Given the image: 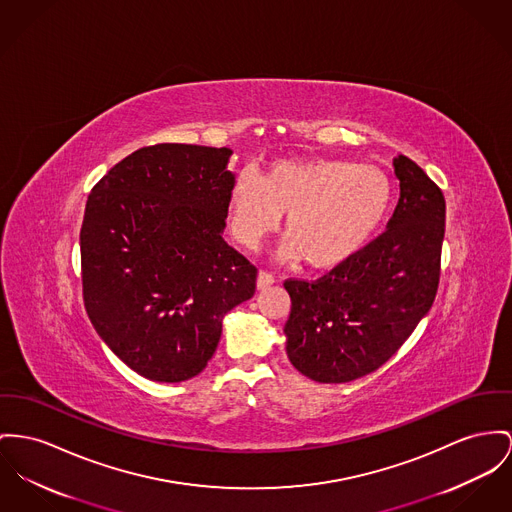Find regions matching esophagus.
<instances>
[{"label":"esophagus","mask_w":512,"mask_h":512,"mask_svg":"<svg viewBox=\"0 0 512 512\" xmlns=\"http://www.w3.org/2000/svg\"><path fill=\"white\" fill-rule=\"evenodd\" d=\"M273 283H275V275L273 273L266 272V270L258 273V281H256L258 289H266V287H270Z\"/></svg>","instance_id":"1"}]
</instances>
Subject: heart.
<instances>
[{
  "mask_svg": "<svg viewBox=\"0 0 512 512\" xmlns=\"http://www.w3.org/2000/svg\"><path fill=\"white\" fill-rule=\"evenodd\" d=\"M394 184L376 167L345 159H281L262 178L242 172L229 192V225L244 248H256L287 213V252L312 268L355 256L384 225Z\"/></svg>",
  "mask_w": 512,
  "mask_h": 512,
  "instance_id": "obj_1",
  "label": "heart"
}]
</instances>
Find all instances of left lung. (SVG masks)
<instances>
[{
    "instance_id": "8db88e82",
    "label": "left lung",
    "mask_w": 512,
    "mask_h": 512,
    "mask_svg": "<svg viewBox=\"0 0 512 512\" xmlns=\"http://www.w3.org/2000/svg\"><path fill=\"white\" fill-rule=\"evenodd\" d=\"M400 202L382 235L316 281L285 279L287 357L310 380L371 375L433 307L441 279L443 190L406 155L394 159Z\"/></svg>"
}]
</instances>
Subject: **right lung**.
Returning a JSON list of instances; mask_svg holds the SVG:
<instances>
[{
  "instance_id": "obj_1",
  "label": "right lung",
  "mask_w": 512,
  "mask_h": 512,
  "mask_svg": "<svg viewBox=\"0 0 512 512\" xmlns=\"http://www.w3.org/2000/svg\"><path fill=\"white\" fill-rule=\"evenodd\" d=\"M227 147L157 143L93 186L79 233L83 303L137 375L202 373L221 320L256 291L258 268L221 233L235 176Z\"/></svg>"
}]
</instances>
